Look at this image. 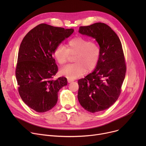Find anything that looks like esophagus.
<instances>
[{
    "instance_id": "esophagus-1",
    "label": "esophagus",
    "mask_w": 146,
    "mask_h": 146,
    "mask_svg": "<svg viewBox=\"0 0 146 146\" xmlns=\"http://www.w3.org/2000/svg\"><path fill=\"white\" fill-rule=\"evenodd\" d=\"M73 81H74V80H71V79H68V82L69 83H70V82H73Z\"/></svg>"
}]
</instances>
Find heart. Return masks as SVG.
I'll use <instances>...</instances> for the list:
<instances>
[{"mask_svg":"<svg viewBox=\"0 0 146 146\" xmlns=\"http://www.w3.org/2000/svg\"><path fill=\"white\" fill-rule=\"evenodd\" d=\"M100 50L99 46L81 37H76L69 41L67 47L58 44L54 51V56L60 65L66 64L70 55H75L74 64L66 65L60 70V74L73 80L90 72L96 66Z\"/></svg>","mask_w":146,"mask_h":146,"instance_id":"heart-1","label":"heart"}]
</instances>
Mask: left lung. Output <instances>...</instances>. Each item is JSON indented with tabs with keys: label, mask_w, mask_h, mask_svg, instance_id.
Here are the masks:
<instances>
[{
	"label": "left lung",
	"mask_w": 146,
	"mask_h": 146,
	"mask_svg": "<svg viewBox=\"0 0 146 146\" xmlns=\"http://www.w3.org/2000/svg\"><path fill=\"white\" fill-rule=\"evenodd\" d=\"M78 32L94 38L100 54L94 71L78 81V99L88 111H101L111 106L121 92L127 70L122 44L117 34L104 23L80 27Z\"/></svg>",
	"instance_id": "left-lung-1"
}]
</instances>
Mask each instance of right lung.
Listing matches in <instances>:
<instances>
[{
    "instance_id": "right-lung-1",
    "label": "right lung",
    "mask_w": 146,
    "mask_h": 146,
    "mask_svg": "<svg viewBox=\"0 0 146 146\" xmlns=\"http://www.w3.org/2000/svg\"><path fill=\"white\" fill-rule=\"evenodd\" d=\"M73 32L41 24L31 30L21 43L15 69L18 92L26 105L37 112L54 108L59 90L67 85L66 77L54 79L58 69L52 54Z\"/></svg>"
}]
</instances>
